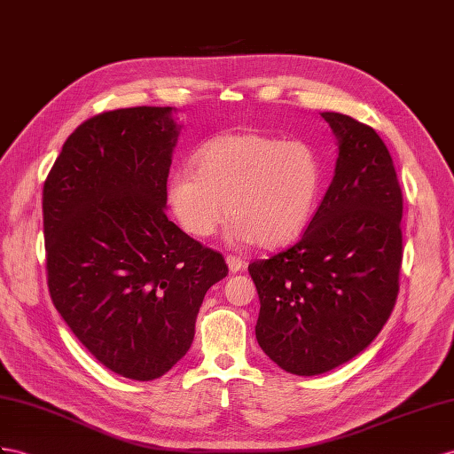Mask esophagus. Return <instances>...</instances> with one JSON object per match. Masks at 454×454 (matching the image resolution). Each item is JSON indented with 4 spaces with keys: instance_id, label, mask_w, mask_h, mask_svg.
Listing matches in <instances>:
<instances>
[{
    "instance_id": "esophagus-1",
    "label": "esophagus",
    "mask_w": 454,
    "mask_h": 454,
    "mask_svg": "<svg viewBox=\"0 0 454 454\" xmlns=\"http://www.w3.org/2000/svg\"><path fill=\"white\" fill-rule=\"evenodd\" d=\"M226 264H228L230 272H239L243 266H246V261H243L241 257H238V254H228Z\"/></svg>"
}]
</instances>
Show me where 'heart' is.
I'll return each mask as SVG.
<instances>
[{"label": "heart", "mask_w": 454, "mask_h": 454, "mask_svg": "<svg viewBox=\"0 0 454 454\" xmlns=\"http://www.w3.org/2000/svg\"><path fill=\"white\" fill-rule=\"evenodd\" d=\"M322 182V159L305 139L238 132L197 149L193 170L174 172L167 197L174 218L197 239L215 236L230 213V243L278 247L307 226Z\"/></svg>", "instance_id": "heart-1"}]
</instances>
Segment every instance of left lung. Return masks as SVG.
<instances>
[{
	"instance_id": "obj_1",
	"label": "left lung",
	"mask_w": 454,
	"mask_h": 454,
	"mask_svg": "<svg viewBox=\"0 0 454 454\" xmlns=\"http://www.w3.org/2000/svg\"><path fill=\"white\" fill-rule=\"evenodd\" d=\"M338 136L330 188L294 246L249 264L262 351L289 374L318 376L376 340L399 294L403 192L372 126L322 113Z\"/></svg>"
}]
</instances>
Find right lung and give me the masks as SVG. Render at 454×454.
I'll return each instance as SVG.
<instances>
[{
    "mask_svg": "<svg viewBox=\"0 0 454 454\" xmlns=\"http://www.w3.org/2000/svg\"><path fill=\"white\" fill-rule=\"evenodd\" d=\"M172 107L91 116L43 182L45 270L57 312L103 366L149 381L188 353L223 257L167 218Z\"/></svg>",
    "mask_w": 454,
    "mask_h": 454,
    "instance_id": "obj_1",
    "label": "right lung"
}]
</instances>
